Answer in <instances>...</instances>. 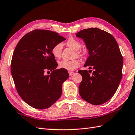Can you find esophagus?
Segmentation results:
<instances>
[{
	"mask_svg": "<svg viewBox=\"0 0 135 135\" xmlns=\"http://www.w3.org/2000/svg\"><path fill=\"white\" fill-rule=\"evenodd\" d=\"M68 73H69V75H70V76H73V75L75 74L74 72H71V71H70Z\"/></svg>",
	"mask_w": 135,
	"mask_h": 135,
	"instance_id": "1",
	"label": "esophagus"
}]
</instances>
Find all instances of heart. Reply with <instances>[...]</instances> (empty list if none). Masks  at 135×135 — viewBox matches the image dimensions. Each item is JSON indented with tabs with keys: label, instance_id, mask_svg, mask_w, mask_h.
Returning a JSON list of instances; mask_svg holds the SVG:
<instances>
[{
	"label": "heart",
	"instance_id": "heart-1",
	"mask_svg": "<svg viewBox=\"0 0 135 135\" xmlns=\"http://www.w3.org/2000/svg\"><path fill=\"white\" fill-rule=\"evenodd\" d=\"M66 44L67 46L70 47L75 51V56H82L83 55V51L80 49L81 48V42L79 40L70 37L69 38ZM62 50V44L61 43H57L52 47V53L55 57L60 58L61 56ZM80 64L79 61L78 59H74L73 60H62L59 62V67L61 68L65 69L68 71H72L74 70L79 66Z\"/></svg>",
	"mask_w": 135,
	"mask_h": 135
}]
</instances>
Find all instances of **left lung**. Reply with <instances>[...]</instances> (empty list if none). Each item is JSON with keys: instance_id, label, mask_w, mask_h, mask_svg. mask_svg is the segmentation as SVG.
I'll use <instances>...</instances> for the list:
<instances>
[{"instance_id": "obj_1", "label": "left lung", "mask_w": 135, "mask_h": 135, "mask_svg": "<svg viewBox=\"0 0 135 135\" xmlns=\"http://www.w3.org/2000/svg\"><path fill=\"white\" fill-rule=\"evenodd\" d=\"M76 36L83 40L89 50L84 67L94 70L91 76L87 70L78 71L82 76L80 95L92 105L103 104L114 95L123 76V59L118 44L112 34L97 27L80 30Z\"/></svg>"}]
</instances>
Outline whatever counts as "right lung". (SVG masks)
I'll use <instances>...</instances> for the list:
<instances>
[{
    "label": "right lung",
    "mask_w": 135,
    "mask_h": 135,
    "mask_svg": "<svg viewBox=\"0 0 135 135\" xmlns=\"http://www.w3.org/2000/svg\"><path fill=\"white\" fill-rule=\"evenodd\" d=\"M65 40L57 33L36 29L27 33L12 55L11 72L18 94L35 109L49 108L60 98L62 84L69 77L67 70H56L57 64L52 53L55 44ZM52 71L45 75V70Z\"/></svg>",
    "instance_id": "1"
}]
</instances>
